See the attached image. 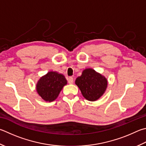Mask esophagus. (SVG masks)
Returning <instances> with one entry per match:
<instances>
[{
	"mask_svg": "<svg viewBox=\"0 0 146 146\" xmlns=\"http://www.w3.org/2000/svg\"><path fill=\"white\" fill-rule=\"evenodd\" d=\"M68 83H69V84H72L73 83V82H74V79H73V77H70V78H68Z\"/></svg>",
	"mask_w": 146,
	"mask_h": 146,
	"instance_id": "1",
	"label": "esophagus"
}]
</instances>
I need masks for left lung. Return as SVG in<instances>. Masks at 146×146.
<instances>
[{
    "instance_id": "8db88e82",
    "label": "left lung",
    "mask_w": 146,
    "mask_h": 146,
    "mask_svg": "<svg viewBox=\"0 0 146 146\" xmlns=\"http://www.w3.org/2000/svg\"><path fill=\"white\" fill-rule=\"evenodd\" d=\"M75 84L85 98L91 102L99 99L107 87V79L90 68L84 70L82 75L76 79Z\"/></svg>"
}]
</instances>
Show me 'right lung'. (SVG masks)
Wrapping results in <instances>:
<instances>
[{
  "label": "right lung",
  "instance_id": "add662e5",
  "mask_svg": "<svg viewBox=\"0 0 146 146\" xmlns=\"http://www.w3.org/2000/svg\"><path fill=\"white\" fill-rule=\"evenodd\" d=\"M66 84H67V81L64 75L50 71L39 79L37 84L36 90L42 98L50 102L57 98Z\"/></svg>",
  "mask_w": 146,
  "mask_h": 146
}]
</instances>
